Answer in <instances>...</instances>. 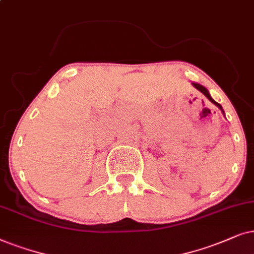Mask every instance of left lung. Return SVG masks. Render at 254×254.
Listing matches in <instances>:
<instances>
[{"instance_id": "left-lung-1", "label": "left lung", "mask_w": 254, "mask_h": 254, "mask_svg": "<svg viewBox=\"0 0 254 254\" xmlns=\"http://www.w3.org/2000/svg\"><path fill=\"white\" fill-rule=\"evenodd\" d=\"M191 84H192V86H194V87L196 88V89H197V90H200V92H201L202 94H203V95H204L205 97H207V99H208L209 101H210V102H211V103H214V104H215V106H216V107H217V108H218V109L222 111V113H223V115H224V110H223V108H222V106H221V104H219V103H217V102H216V101H215L214 99H212V97L210 96V94H209V92H208V89H207V88H205V87H203V86H202V84H200V83H196V82H191Z\"/></svg>"}]
</instances>
